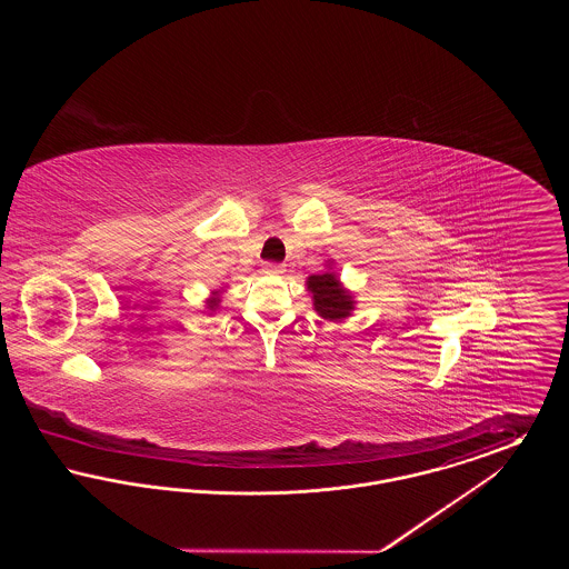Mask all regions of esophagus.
<instances>
[{"instance_id": "34e87169", "label": "esophagus", "mask_w": 569, "mask_h": 569, "mask_svg": "<svg viewBox=\"0 0 569 569\" xmlns=\"http://www.w3.org/2000/svg\"><path fill=\"white\" fill-rule=\"evenodd\" d=\"M267 271L274 272V274H281V272L286 271V267L283 264H279V262H267V267H264Z\"/></svg>"}]
</instances>
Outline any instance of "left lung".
<instances>
[{"label": "left lung", "instance_id": "1", "mask_svg": "<svg viewBox=\"0 0 569 569\" xmlns=\"http://www.w3.org/2000/svg\"><path fill=\"white\" fill-rule=\"evenodd\" d=\"M307 288L313 295L316 311L326 320H341L353 309L352 297L339 286V279L332 272L311 274Z\"/></svg>", "mask_w": 569, "mask_h": 569}]
</instances>
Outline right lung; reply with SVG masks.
Instances as JSON below:
<instances>
[{
    "mask_svg": "<svg viewBox=\"0 0 569 569\" xmlns=\"http://www.w3.org/2000/svg\"><path fill=\"white\" fill-rule=\"evenodd\" d=\"M217 305V298H213V300H211V307H216Z\"/></svg>",
    "mask_w": 569,
    "mask_h": 569,
    "instance_id": "obj_1",
    "label": "right lung"
}]
</instances>
